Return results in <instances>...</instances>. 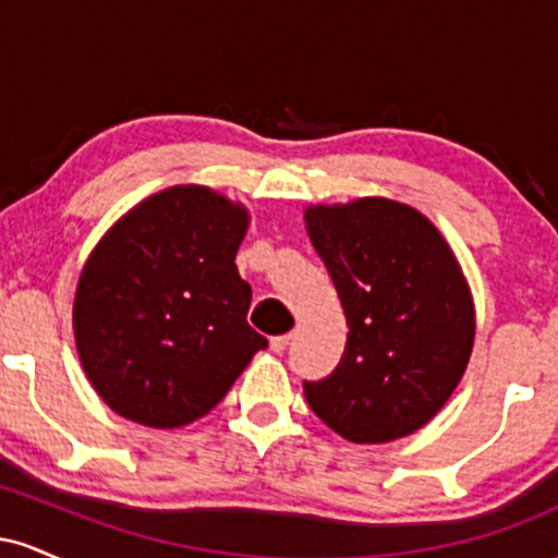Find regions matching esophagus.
I'll return each mask as SVG.
<instances>
[{
    "instance_id": "obj_1",
    "label": "esophagus",
    "mask_w": 558,
    "mask_h": 558,
    "mask_svg": "<svg viewBox=\"0 0 558 558\" xmlns=\"http://www.w3.org/2000/svg\"><path fill=\"white\" fill-rule=\"evenodd\" d=\"M288 343H291V336H275V338H270V349L275 351V354H283V351L288 349Z\"/></svg>"
}]
</instances>
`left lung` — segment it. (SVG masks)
I'll return each instance as SVG.
<instances>
[{"label": "left lung", "mask_w": 558, "mask_h": 558, "mask_svg": "<svg viewBox=\"0 0 558 558\" xmlns=\"http://www.w3.org/2000/svg\"><path fill=\"white\" fill-rule=\"evenodd\" d=\"M304 217L349 325L338 367L304 380L306 403L354 444L420 430L472 354L475 306L462 267L425 215L390 198L312 207Z\"/></svg>", "instance_id": "obj_1"}]
</instances>
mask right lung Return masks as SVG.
I'll use <instances>...</instances> for the list:
<instances>
[{
  "mask_svg": "<svg viewBox=\"0 0 558 558\" xmlns=\"http://www.w3.org/2000/svg\"><path fill=\"white\" fill-rule=\"evenodd\" d=\"M246 226V209L226 196L175 185L120 217L92 252L75 293V345L120 417L189 425L267 349L246 323L252 286L235 270Z\"/></svg>",
  "mask_w": 558,
  "mask_h": 558,
  "instance_id": "obj_1",
  "label": "right lung"
}]
</instances>
